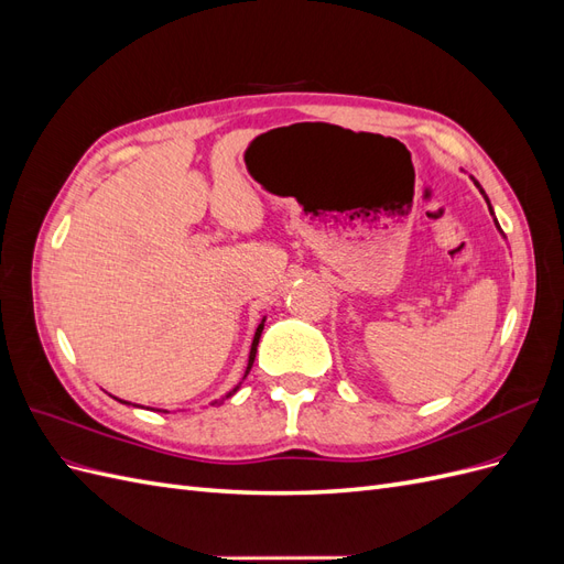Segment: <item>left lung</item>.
Returning <instances> with one entry per match:
<instances>
[{
    "label": "left lung",
    "instance_id": "left-lung-1",
    "mask_svg": "<svg viewBox=\"0 0 564 564\" xmlns=\"http://www.w3.org/2000/svg\"><path fill=\"white\" fill-rule=\"evenodd\" d=\"M475 185H477V187H480V183H477V181H475ZM480 193H482V191H480ZM482 195H485V193H482ZM485 199H487V197H485ZM487 204H489V199H487ZM489 212H491V207H489ZM491 214H494V212H491Z\"/></svg>",
    "mask_w": 564,
    "mask_h": 564
}]
</instances>
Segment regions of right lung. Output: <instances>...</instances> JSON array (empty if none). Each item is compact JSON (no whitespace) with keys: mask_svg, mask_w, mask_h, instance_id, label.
Returning <instances> with one entry per match:
<instances>
[{"mask_svg":"<svg viewBox=\"0 0 564 564\" xmlns=\"http://www.w3.org/2000/svg\"><path fill=\"white\" fill-rule=\"evenodd\" d=\"M261 332H263V322L259 324V329H256V336H253V344H251V352H249V365H247V371H245V377H247V373H249V369H251V365H253V357H256V346H259V338H261ZM237 388H240V386H237ZM237 388L232 390V392H237ZM232 392H230V395H232ZM228 395V398H230ZM119 402H122V400H119Z\"/></svg>","mask_w":564,"mask_h":564,"instance_id":"add662e5","label":"right lung"}]
</instances>
